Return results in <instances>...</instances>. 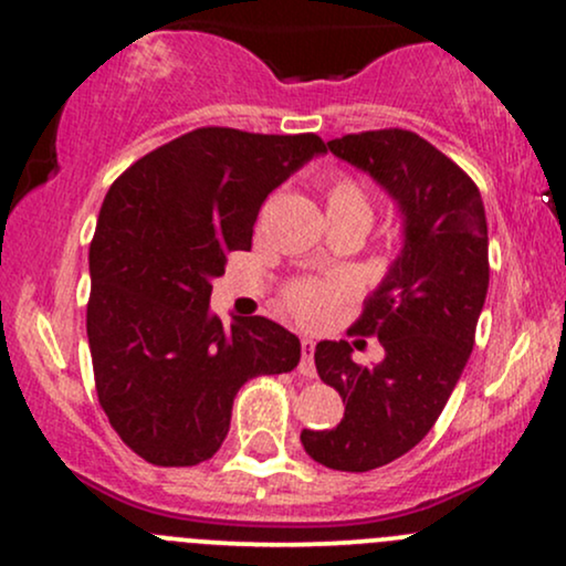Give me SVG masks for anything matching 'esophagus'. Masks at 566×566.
Masks as SVG:
<instances>
[{
  "instance_id": "obj_1",
  "label": "esophagus",
  "mask_w": 566,
  "mask_h": 566,
  "mask_svg": "<svg viewBox=\"0 0 566 566\" xmlns=\"http://www.w3.org/2000/svg\"><path fill=\"white\" fill-rule=\"evenodd\" d=\"M314 348H316V343L311 340V337H303V340H301V367H297V369H301L303 378H308V380L316 378Z\"/></svg>"
}]
</instances>
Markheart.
Listing matches in <instances>:
<instances>
[{"label":"heart","mask_w":566,"mask_h":566,"mask_svg":"<svg viewBox=\"0 0 566 566\" xmlns=\"http://www.w3.org/2000/svg\"><path fill=\"white\" fill-rule=\"evenodd\" d=\"M327 212L329 216H343V212H356L373 218L367 191L350 175L337 172L327 180ZM350 295L348 279H297L284 290V308L295 316L303 327H322L335 314L337 303Z\"/></svg>","instance_id":"b5f03b06"}]
</instances>
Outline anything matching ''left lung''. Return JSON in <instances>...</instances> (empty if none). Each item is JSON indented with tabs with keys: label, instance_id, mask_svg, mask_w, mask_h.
Returning <instances> with one entry per match:
<instances>
[{
	"label": "left lung",
	"instance_id": "8db88e82",
	"mask_svg": "<svg viewBox=\"0 0 566 566\" xmlns=\"http://www.w3.org/2000/svg\"><path fill=\"white\" fill-rule=\"evenodd\" d=\"M327 148L373 175L405 218V250L350 327L378 337L380 365H356L348 340H322L314 354L346 412L329 431L303 428L301 441L316 463L361 473L412 450L458 386L490 284V242L476 184L420 135L369 129Z\"/></svg>",
	"mask_w": 566,
	"mask_h": 566
}]
</instances>
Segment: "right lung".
Returning <instances> with one entry per match:
<instances>
[{
    "label": "right lung",
    "mask_w": 566,
    "mask_h": 566,
    "mask_svg": "<svg viewBox=\"0 0 566 566\" xmlns=\"http://www.w3.org/2000/svg\"><path fill=\"white\" fill-rule=\"evenodd\" d=\"M324 151L314 133L199 127L108 188L90 242V356L108 423L148 463L210 460L239 388L301 361V340L265 316L223 329L210 295L269 193Z\"/></svg>",
    "instance_id": "add662e5"
}]
</instances>
